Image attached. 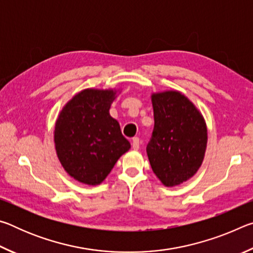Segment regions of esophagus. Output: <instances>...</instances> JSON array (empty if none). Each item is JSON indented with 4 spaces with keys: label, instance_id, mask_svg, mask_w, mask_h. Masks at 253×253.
<instances>
[{
    "label": "esophagus",
    "instance_id": "1",
    "mask_svg": "<svg viewBox=\"0 0 253 253\" xmlns=\"http://www.w3.org/2000/svg\"><path fill=\"white\" fill-rule=\"evenodd\" d=\"M131 147L132 149H135V151H137V149H139L140 147V140L138 137H134L131 140Z\"/></svg>",
    "mask_w": 253,
    "mask_h": 253
}]
</instances>
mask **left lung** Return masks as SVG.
I'll return each mask as SVG.
<instances>
[{
  "mask_svg": "<svg viewBox=\"0 0 253 253\" xmlns=\"http://www.w3.org/2000/svg\"><path fill=\"white\" fill-rule=\"evenodd\" d=\"M154 130L146 152L152 169L166 187L186 182L202 165L208 128L195 105L181 91L152 93Z\"/></svg>",
  "mask_w": 253,
  "mask_h": 253,
  "instance_id": "8db88e82",
  "label": "left lung"
}]
</instances>
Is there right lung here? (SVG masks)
Instances as JSON below:
<instances>
[{
  "label": "right lung",
  "mask_w": 253,
  "mask_h": 253,
  "mask_svg": "<svg viewBox=\"0 0 253 253\" xmlns=\"http://www.w3.org/2000/svg\"><path fill=\"white\" fill-rule=\"evenodd\" d=\"M119 89L87 88L63 106L54 125L55 153L72 178L99 185L130 143L109 114Z\"/></svg>",
  "instance_id": "add662e5"
}]
</instances>
